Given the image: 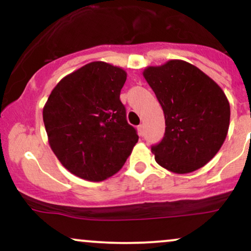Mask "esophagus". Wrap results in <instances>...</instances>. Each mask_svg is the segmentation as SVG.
Instances as JSON below:
<instances>
[{"label":"esophagus","instance_id":"1","mask_svg":"<svg viewBox=\"0 0 251 251\" xmlns=\"http://www.w3.org/2000/svg\"><path fill=\"white\" fill-rule=\"evenodd\" d=\"M137 131H138V134H139L140 137H143L144 133H145V128H144V125H139V126H138Z\"/></svg>","mask_w":251,"mask_h":251}]
</instances>
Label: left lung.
<instances>
[{"mask_svg": "<svg viewBox=\"0 0 251 251\" xmlns=\"http://www.w3.org/2000/svg\"><path fill=\"white\" fill-rule=\"evenodd\" d=\"M165 117V134L152 146L155 162L175 174H190L209 163L226 140L230 105L211 77L183 60L143 72Z\"/></svg>", "mask_w": 251, "mask_h": 251, "instance_id": "obj_1", "label": "left lung"}]
</instances>
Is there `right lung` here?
<instances>
[{
  "instance_id": "obj_1",
  "label": "right lung",
  "mask_w": 251,
  "mask_h": 251,
  "mask_svg": "<svg viewBox=\"0 0 251 251\" xmlns=\"http://www.w3.org/2000/svg\"><path fill=\"white\" fill-rule=\"evenodd\" d=\"M126 76L117 66L87 63L60 80L43 107L51 151L82 179L101 181L117 174L138 142L120 101Z\"/></svg>"
}]
</instances>
